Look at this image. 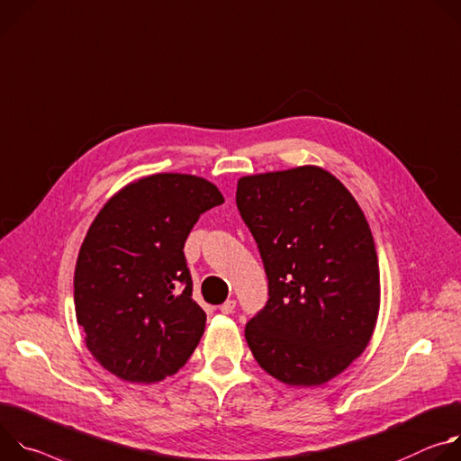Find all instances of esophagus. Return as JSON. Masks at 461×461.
Returning a JSON list of instances; mask_svg holds the SVG:
<instances>
[{"instance_id":"1","label":"esophagus","mask_w":461,"mask_h":461,"mask_svg":"<svg viewBox=\"0 0 461 461\" xmlns=\"http://www.w3.org/2000/svg\"><path fill=\"white\" fill-rule=\"evenodd\" d=\"M236 310V300H227V302H223L221 305H220V312L223 313V315H230L232 312Z\"/></svg>"}]
</instances>
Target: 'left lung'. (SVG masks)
Masks as SVG:
<instances>
[{"instance_id": "obj_1", "label": "left lung", "mask_w": 461, "mask_h": 461, "mask_svg": "<svg viewBox=\"0 0 461 461\" xmlns=\"http://www.w3.org/2000/svg\"><path fill=\"white\" fill-rule=\"evenodd\" d=\"M236 204L269 282L245 326L258 365L291 386H319L368 346L379 313L370 225L348 188L319 167L247 176Z\"/></svg>"}]
</instances>
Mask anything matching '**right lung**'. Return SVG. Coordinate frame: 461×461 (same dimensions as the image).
Masks as SVG:
<instances>
[{"label":"right lung","instance_id":"add662e5","mask_svg":"<svg viewBox=\"0 0 461 461\" xmlns=\"http://www.w3.org/2000/svg\"><path fill=\"white\" fill-rule=\"evenodd\" d=\"M225 199L188 174H156L117 192L91 223L75 267L86 346L113 375L156 383L194 353L207 315L192 300L185 241Z\"/></svg>","mask_w":461,"mask_h":461}]
</instances>
